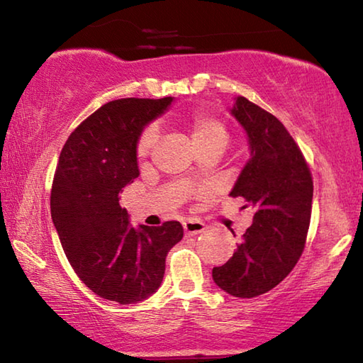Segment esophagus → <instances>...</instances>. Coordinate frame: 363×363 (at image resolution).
Segmentation results:
<instances>
[{"mask_svg": "<svg viewBox=\"0 0 363 363\" xmlns=\"http://www.w3.org/2000/svg\"><path fill=\"white\" fill-rule=\"evenodd\" d=\"M182 225H184V232H186V235H189V237L199 235V233L205 232V229H206L205 224L200 223V220H196V219H187Z\"/></svg>", "mask_w": 363, "mask_h": 363, "instance_id": "34e87169", "label": "esophagus"}]
</instances>
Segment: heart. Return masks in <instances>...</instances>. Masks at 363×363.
Returning a JSON list of instances; mask_svg holds the SVG:
<instances>
[{
	"label": "heart",
	"mask_w": 363,
	"mask_h": 363,
	"mask_svg": "<svg viewBox=\"0 0 363 363\" xmlns=\"http://www.w3.org/2000/svg\"><path fill=\"white\" fill-rule=\"evenodd\" d=\"M187 130L190 133V139L196 150L206 149L211 145H225L229 140V133H227L225 125L220 120L214 118L210 115H194L192 118H189L186 123ZM158 139V131L155 126L145 128L143 134L139 136L138 140V155L140 158H145L152 152L153 145H155Z\"/></svg>",
	"instance_id": "1"
}]
</instances>
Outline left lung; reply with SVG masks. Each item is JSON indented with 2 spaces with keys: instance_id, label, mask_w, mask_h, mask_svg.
Segmentation results:
<instances>
[{
  "instance_id": "obj_1",
  "label": "left lung",
  "mask_w": 363,
  "mask_h": 363,
  "mask_svg": "<svg viewBox=\"0 0 363 363\" xmlns=\"http://www.w3.org/2000/svg\"><path fill=\"white\" fill-rule=\"evenodd\" d=\"M229 112L250 145L230 195L253 206L255 216L233 256L213 269V280L232 296L255 298L296 266L309 230L314 184L299 147L274 115L242 96Z\"/></svg>"
}]
</instances>
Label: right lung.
<instances>
[{
  "label": "right lung",
  "instance_id": "obj_1",
  "mask_svg": "<svg viewBox=\"0 0 363 363\" xmlns=\"http://www.w3.org/2000/svg\"><path fill=\"white\" fill-rule=\"evenodd\" d=\"M173 97L107 102L73 131L60 152L51 218L79 280L104 299L134 304L163 281L168 251L182 240L177 220L133 227L120 206L123 187L139 176L138 140Z\"/></svg>",
  "mask_w": 363,
  "mask_h": 363
}]
</instances>
